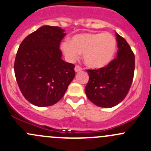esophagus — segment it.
Masks as SVG:
<instances>
[{"label": "esophagus", "mask_w": 151, "mask_h": 151, "mask_svg": "<svg viewBox=\"0 0 151 151\" xmlns=\"http://www.w3.org/2000/svg\"><path fill=\"white\" fill-rule=\"evenodd\" d=\"M82 70V68H81L80 66H78V65H76L75 67V71L76 73H78V72H80V71Z\"/></svg>", "instance_id": "esophagus-1"}]
</instances>
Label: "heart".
<instances>
[{
	"mask_svg": "<svg viewBox=\"0 0 151 151\" xmlns=\"http://www.w3.org/2000/svg\"><path fill=\"white\" fill-rule=\"evenodd\" d=\"M60 47L69 62H75L83 53L86 66L100 69L113 60L117 51V41L109 33H81L73 36L70 42H62Z\"/></svg>",
	"mask_w": 151,
	"mask_h": 151,
	"instance_id": "b5f03b06",
	"label": "heart"
}]
</instances>
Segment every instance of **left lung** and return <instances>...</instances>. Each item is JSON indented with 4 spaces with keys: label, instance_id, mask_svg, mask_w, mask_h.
Segmentation results:
<instances>
[{
    "label": "left lung",
    "instance_id": "8db88e82",
    "mask_svg": "<svg viewBox=\"0 0 151 151\" xmlns=\"http://www.w3.org/2000/svg\"><path fill=\"white\" fill-rule=\"evenodd\" d=\"M117 58L106 67L88 70L89 81L85 87L87 98L96 106L111 108L127 95L134 78V54L124 38L116 32Z\"/></svg>",
    "mask_w": 151,
    "mask_h": 151
}]
</instances>
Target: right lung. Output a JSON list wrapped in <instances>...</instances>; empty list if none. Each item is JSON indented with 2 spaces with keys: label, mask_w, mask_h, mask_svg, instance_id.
<instances>
[{
  "label": "right lung",
  "mask_w": 151,
  "mask_h": 151,
  "mask_svg": "<svg viewBox=\"0 0 151 151\" xmlns=\"http://www.w3.org/2000/svg\"><path fill=\"white\" fill-rule=\"evenodd\" d=\"M65 31L43 25L25 37L17 50L16 80L25 99L37 106L56 104L75 77V65L62 59L59 49Z\"/></svg>",
  "instance_id": "1"
}]
</instances>
